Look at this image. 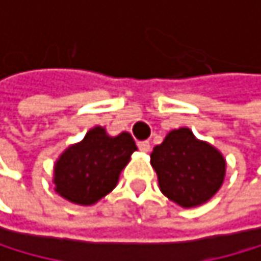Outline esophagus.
<instances>
[{
    "label": "esophagus",
    "mask_w": 261,
    "mask_h": 261,
    "mask_svg": "<svg viewBox=\"0 0 261 261\" xmlns=\"http://www.w3.org/2000/svg\"><path fill=\"white\" fill-rule=\"evenodd\" d=\"M137 145H139V150L143 151V153H148V151H150V148H151V145H150V142H148V140H142Z\"/></svg>",
    "instance_id": "34e87169"
}]
</instances>
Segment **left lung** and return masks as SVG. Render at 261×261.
Here are the masks:
<instances>
[{
	"mask_svg": "<svg viewBox=\"0 0 261 261\" xmlns=\"http://www.w3.org/2000/svg\"><path fill=\"white\" fill-rule=\"evenodd\" d=\"M150 158L159 190L183 209L205 204L226 175L223 154L209 142L194 137L188 127L170 130Z\"/></svg>",
	"mask_w": 261,
	"mask_h": 261,
	"instance_id": "obj_1",
	"label": "left lung"
}]
</instances>
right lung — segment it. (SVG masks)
<instances>
[{"label":"right lung","mask_w":261,"mask_h":261,"mask_svg":"<svg viewBox=\"0 0 261 261\" xmlns=\"http://www.w3.org/2000/svg\"><path fill=\"white\" fill-rule=\"evenodd\" d=\"M134 151L137 145L129 132L110 135L102 126L89 129L56 161V191L68 202L94 205L115 190Z\"/></svg>","instance_id":"obj_1"}]
</instances>
